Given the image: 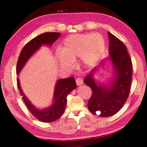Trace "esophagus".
Masks as SVG:
<instances>
[{
    "label": "esophagus",
    "mask_w": 147,
    "mask_h": 147,
    "mask_svg": "<svg viewBox=\"0 0 147 147\" xmlns=\"http://www.w3.org/2000/svg\"><path fill=\"white\" fill-rule=\"evenodd\" d=\"M76 85L78 86L82 85L83 84V80L82 78H77L76 80Z\"/></svg>",
    "instance_id": "obj_1"
}]
</instances>
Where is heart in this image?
<instances>
[{
  "mask_svg": "<svg viewBox=\"0 0 147 147\" xmlns=\"http://www.w3.org/2000/svg\"><path fill=\"white\" fill-rule=\"evenodd\" d=\"M105 50V40L100 34H76L64 40L57 57L65 67L80 57L84 65L91 67L100 60Z\"/></svg>",
  "mask_w": 147,
  "mask_h": 147,
  "instance_id": "b5f03b06",
  "label": "heart"
}]
</instances>
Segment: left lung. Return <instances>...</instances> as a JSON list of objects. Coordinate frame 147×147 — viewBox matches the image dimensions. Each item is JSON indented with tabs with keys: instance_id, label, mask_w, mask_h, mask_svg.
Returning <instances> with one entry per match:
<instances>
[{
	"instance_id": "left-lung-1",
	"label": "left lung",
	"mask_w": 147,
	"mask_h": 147,
	"mask_svg": "<svg viewBox=\"0 0 147 147\" xmlns=\"http://www.w3.org/2000/svg\"><path fill=\"white\" fill-rule=\"evenodd\" d=\"M108 36L109 53L106 60L112 64L113 78L108 85L96 82L93 76L98 65L84 79V83L92 91L88 102L89 111L102 117L112 116L123 107L129 96L132 80V62L126 47L112 33L108 32Z\"/></svg>"
}]
</instances>
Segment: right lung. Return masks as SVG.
I'll use <instances>...</instances> for the list:
<instances>
[{"label":"right lung","mask_w":147,"mask_h":147,"mask_svg":"<svg viewBox=\"0 0 147 147\" xmlns=\"http://www.w3.org/2000/svg\"><path fill=\"white\" fill-rule=\"evenodd\" d=\"M61 35L60 33L46 32L34 38L26 43L19 56L16 73L18 75L26 64L28 59L43 45L52 46L56 40ZM19 91L27 107L37 119L44 123H51L60 117L64 113L67 104V96L72 90L76 88V83L73 77L57 81L55 85L54 98L52 104L49 107L43 109H37L34 106L26 96L24 94L20 86L19 78H17Z\"/></svg>","instance_id":"obj_1"}]
</instances>
